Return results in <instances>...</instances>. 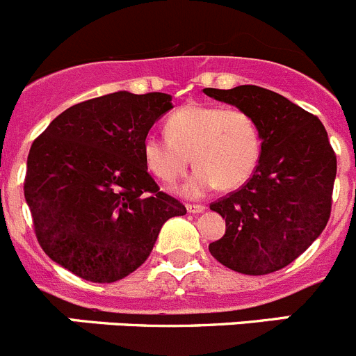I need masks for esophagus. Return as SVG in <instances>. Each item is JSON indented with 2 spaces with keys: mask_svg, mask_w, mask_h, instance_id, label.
Segmentation results:
<instances>
[{
  "mask_svg": "<svg viewBox=\"0 0 356 356\" xmlns=\"http://www.w3.org/2000/svg\"><path fill=\"white\" fill-rule=\"evenodd\" d=\"M186 211H188L189 214H200V212L205 211V205H200V204H188V205H186Z\"/></svg>",
  "mask_w": 356,
  "mask_h": 356,
  "instance_id": "esophagus-1",
  "label": "esophagus"
}]
</instances>
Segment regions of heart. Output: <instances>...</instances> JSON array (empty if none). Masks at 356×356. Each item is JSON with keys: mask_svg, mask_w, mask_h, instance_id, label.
Segmentation results:
<instances>
[{"mask_svg": "<svg viewBox=\"0 0 356 356\" xmlns=\"http://www.w3.org/2000/svg\"><path fill=\"white\" fill-rule=\"evenodd\" d=\"M165 128L167 138L145 137V165L159 181L174 182L193 161L197 168L179 188L184 197L200 198L218 186L241 188L257 170L260 131L242 108L188 103L168 118Z\"/></svg>", "mask_w": 356, "mask_h": 356, "instance_id": "obj_1", "label": "heart"}]
</instances>
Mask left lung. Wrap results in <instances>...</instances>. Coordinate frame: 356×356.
<instances>
[{
	"label": "left lung",
	"mask_w": 356,
	"mask_h": 356,
	"mask_svg": "<svg viewBox=\"0 0 356 356\" xmlns=\"http://www.w3.org/2000/svg\"><path fill=\"white\" fill-rule=\"evenodd\" d=\"M204 92L251 114L261 138L253 177L211 204L227 232L209 251L238 274H270L300 257L327 227L337 174L327 129L316 115L258 86Z\"/></svg>",
	"instance_id": "obj_1"
}]
</instances>
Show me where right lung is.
I'll return each mask as SVG.
<instances>
[{"label": "right lung", "instance_id": "obj_1", "mask_svg": "<svg viewBox=\"0 0 356 356\" xmlns=\"http://www.w3.org/2000/svg\"><path fill=\"white\" fill-rule=\"evenodd\" d=\"M170 108L165 92H112L66 108L33 142L24 198L52 261L115 283L147 260L168 219L186 214L159 191L142 152Z\"/></svg>", "mask_w": 356, "mask_h": 356}]
</instances>
